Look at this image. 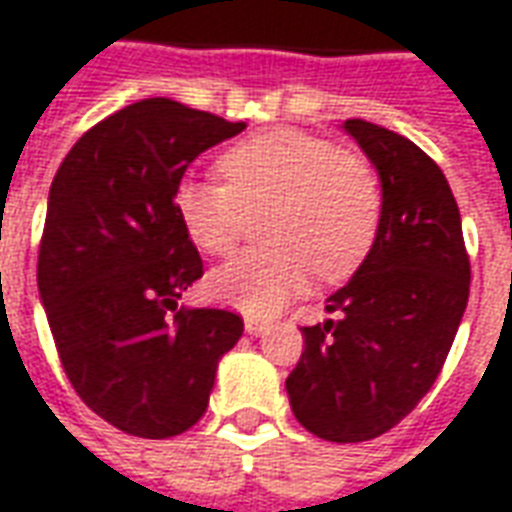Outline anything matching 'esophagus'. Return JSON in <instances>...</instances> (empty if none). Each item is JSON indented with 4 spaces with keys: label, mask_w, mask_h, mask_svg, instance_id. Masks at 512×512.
I'll use <instances>...</instances> for the list:
<instances>
[{
    "label": "esophagus",
    "mask_w": 512,
    "mask_h": 512,
    "mask_svg": "<svg viewBox=\"0 0 512 512\" xmlns=\"http://www.w3.org/2000/svg\"><path fill=\"white\" fill-rule=\"evenodd\" d=\"M270 322H264V320H253V317H248L245 320V331L250 333V336H264V333H270Z\"/></svg>",
    "instance_id": "1"
}]
</instances>
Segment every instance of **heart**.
<instances>
[{"label": "heart", "mask_w": 512, "mask_h": 512, "mask_svg": "<svg viewBox=\"0 0 512 512\" xmlns=\"http://www.w3.org/2000/svg\"><path fill=\"white\" fill-rule=\"evenodd\" d=\"M215 179H184L176 212L190 239L212 256L237 248L250 215L273 209L267 239L275 248L248 250L209 275V295L245 314L270 317L303 295L317 270L339 281L372 248L380 220V190L364 159L322 137L273 129L226 151Z\"/></svg>", "instance_id": "b5f03b06"}]
</instances>
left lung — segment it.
<instances>
[{"mask_svg": "<svg viewBox=\"0 0 512 512\" xmlns=\"http://www.w3.org/2000/svg\"><path fill=\"white\" fill-rule=\"evenodd\" d=\"M380 179V220L353 278L325 300L333 314L303 328L286 378L308 433L353 444L383 436L436 383L469 303V256L444 173L408 137L344 121Z\"/></svg>", "mask_w": 512, "mask_h": 512, "instance_id": "obj_1", "label": "left lung"}]
</instances>
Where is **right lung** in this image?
Masks as SVG:
<instances>
[{"label": "right lung", "instance_id": "right-lung-1", "mask_svg": "<svg viewBox=\"0 0 512 512\" xmlns=\"http://www.w3.org/2000/svg\"><path fill=\"white\" fill-rule=\"evenodd\" d=\"M245 129L173 99H143L96 123L49 190L38 292L74 391L123 433L170 438L206 413L242 320L179 308L204 262L176 187L206 148Z\"/></svg>", "mask_w": 512, "mask_h": 512}]
</instances>
